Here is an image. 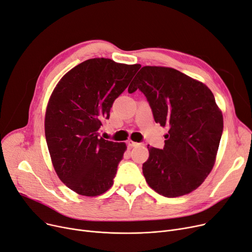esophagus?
<instances>
[{
    "mask_svg": "<svg viewBox=\"0 0 252 252\" xmlns=\"http://www.w3.org/2000/svg\"><path fill=\"white\" fill-rule=\"evenodd\" d=\"M127 143H128V146H130V147H137V146L140 145L139 142H135V141H132V140H128Z\"/></svg>",
    "mask_w": 252,
    "mask_h": 252,
    "instance_id": "1",
    "label": "esophagus"
}]
</instances>
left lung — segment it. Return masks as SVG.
<instances>
[{
  "mask_svg": "<svg viewBox=\"0 0 252 252\" xmlns=\"http://www.w3.org/2000/svg\"><path fill=\"white\" fill-rule=\"evenodd\" d=\"M145 95L156 123L168 127L164 148L148 146L142 164L148 185L174 198L196 189L214 165L223 129L222 114L210 89L179 70L143 66L128 88Z\"/></svg>",
  "mask_w": 252,
  "mask_h": 252,
  "instance_id": "obj_1",
  "label": "left lung"
}]
</instances>
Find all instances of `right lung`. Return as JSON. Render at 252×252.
<instances>
[{
	"instance_id": "obj_1",
	"label": "right lung",
	"mask_w": 252,
	"mask_h": 252,
	"mask_svg": "<svg viewBox=\"0 0 252 252\" xmlns=\"http://www.w3.org/2000/svg\"><path fill=\"white\" fill-rule=\"evenodd\" d=\"M139 64L109 58L88 59L66 73L46 110L45 135L61 181L82 196L103 194L113 186L124 142L100 136L115 99L129 85Z\"/></svg>"
}]
</instances>
